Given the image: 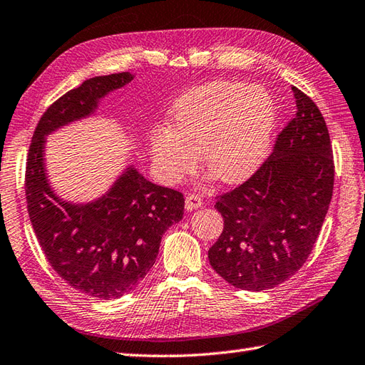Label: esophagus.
Returning <instances> with one entry per match:
<instances>
[{
  "label": "esophagus",
  "instance_id": "obj_1",
  "mask_svg": "<svg viewBox=\"0 0 365 365\" xmlns=\"http://www.w3.org/2000/svg\"><path fill=\"white\" fill-rule=\"evenodd\" d=\"M201 204H202V198L197 193H190L185 197V209L187 210L198 209V207H201Z\"/></svg>",
  "mask_w": 365,
  "mask_h": 365
}]
</instances>
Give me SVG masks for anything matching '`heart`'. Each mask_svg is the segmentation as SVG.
<instances>
[{
  "mask_svg": "<svg viewBox=\"0 0 365 365\" xmlns=\"http://www.w3.org/2000/svg\"><path fill=\"white\" fill-rule=\"evenodd\" d=\"M172 127L150 131L158 173L180 182L198 165L221 182L251 176L268 153L275 123L271 94L260 86L217 80L184 94L172 108Z\"/></svg>",
  "mask_w": 365,
  "mask_h": 365,
  "instance_id": "b5f03b06",
  "label": "heart"
}]
</instances>
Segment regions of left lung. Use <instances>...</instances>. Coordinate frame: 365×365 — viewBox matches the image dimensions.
<instances>
[{"mask_svg":"<svg viewBox=\"0 0 365 365\" xmlns=\"http://www.w3.org/2000/svg\"><path fill=\"white\" fill-rule=\"evenodd\" d=\"M297 111L272 153L235 189L218 195L225 227L209 262L230 285L263 291L294 275L321 232L334 184L330 135L321 110L292 86Z\"/></svg>","mask_w":365,"mask_h":365,"instance_id":"8db88e82","label":"left lung"}]
</instances>
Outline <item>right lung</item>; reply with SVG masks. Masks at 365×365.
<instances>
[{
    "mask_svg": "<svg viewBox=\"0 0 365 365\" xmlns=\"http://www.w3.org/2000/svg\"><path fill=\"white\" fill-rule=\"evenodd\" d=\"M131 78L128 73L93 77L58 97L35 127L26 161V201L44 255L71 287L99 299L127 294L145 277L164 232L182 218L184 197L130 168L102 200L71 206L49 187L43 144L48 133L93 113L101 97Z\"/></svg>",
    "mask_w": 365,
    "mask_h": 365,
    "instance_id": "right-lung-1",
    "label": "right lung"
}]
</instances>
